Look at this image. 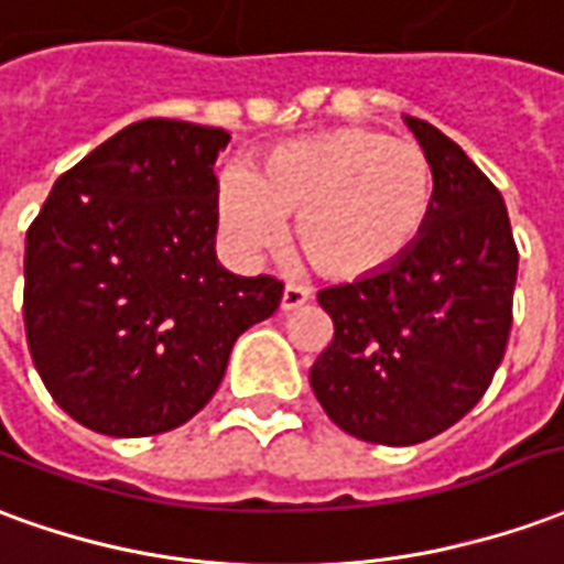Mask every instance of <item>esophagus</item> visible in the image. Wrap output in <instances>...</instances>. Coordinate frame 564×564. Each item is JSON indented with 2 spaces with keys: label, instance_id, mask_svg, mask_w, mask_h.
<instances>
[{
  "label": "esophagus",
  "instance_id": "esophagus-1",
  "mask_svg": "<svg viewBox=\"0 0 564 564\" xmlns=\"http://www.w3.org/2000/svg\"><path fill=\"white\" fill-rule=\"evenodd\" d=\"M308 302V290L305 286H295V283H286L281 295V311H295L302 308Z\"/></svg>",
  "mask_w": 564,
  "mask_h": 564
}]
</instances>
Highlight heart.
<instances>
[{
    "mask_svg": "<svg viewBox=\"0 0 564 564\" xmlns=\"http://www.w3.org/2000/svg\"><path fill=\"white\" fill-rule=\"evenodd\" d=\"M433 204L427 155L369 128L278 145L256 173L228 167L216 186L219 226L243 256L281 247L283 216H295L299 250L336 281L393 269L427 231Z\"/></svg>",
    "mask_w": 564,
    "mask_h": 564,
    "instance_id": "1",
    "label": "heart"
}]
</instances>
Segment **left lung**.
<instances>
[{
    "label": "left lung",
    "mask_w": 564,
    "mask_h": 564,
    "mask_svg": "<svg viewBox=\"0 0 564 564\" xmlns=\"http://www.w3.org/2000/svg\"><path fill=\"white\" fill-rule=\"evenodd\" d=\"M431 161L427 231L393 269L321 290L333 341L311 391L366 443L415 446L474 409L501 366L519 253L498 188L446 133L405 116Z\"/></svg>",
    "instance_id": "8db88e82"
}]
</instances>
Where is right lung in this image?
<instances>
[{
	"mask_svg": "<svg viewBox=\"0 0 564 564\" xmlns=\"http://www.w3.org/2000/svg\"><path fill=\"white\" fill-rule=\"evenodd\" d=\"M228 131L133 121L66 171L26 231L23 323L45 388L106 436L186 424L283 283L216 259L214 164Z\"/></svg>",
	"mask_w": 564,
	"mask_h": 564,
	"instance_id": "right-lung-1",
	"label": "right lung"
}]
</instances>
